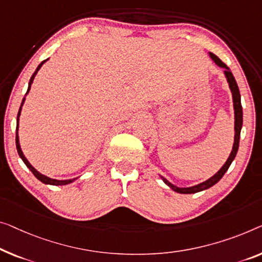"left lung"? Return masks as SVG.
I'll use <instances>...</instances> for the list:
<instances>
[{"label":"left lung","instance_id":"obj_1","mask_svg":"<svg viewBox=\"0 0 262 262\" xmlns=\"http://www.w3.org/2000/svg\"><path fill=\"white\" fill-rule=\"evenodd\" d=\"M209 56L219 66V67H221V68L225 69L224 73H225L226 80H227L228 85H229V89H231V92H232L233 107H234V120H235V121H234V130H235V134H234V143H233L232 151H231V154H229V156H228L227 161L225 162V165L221 167L220 170H219L216 174H214L212 178H209L208 180H206L204 182L199 183V185H195V186H192V187H178V186L173 185V183H171V182H169L166 178H163V177H161V175H160V177H161V179L163 180V182H165L167 186L170 187V188L173 189L174 192L180 193V194L198 193V192H201V190L208 189L212 186L215 185V183L220 181V179L224 177L226 171L228 170L229 166H231V163L233 162V160L235 159L236 153H237V149H239L240 133H241V128H243V106H241V95H240L239 87H237V83H236L235 79H234V76H233V74L231 72V69H229L227 66H226L224 62H222L216 55H214L213 53H209Z\"/></svg>","mask_w":262,"mask_h":262}]
</instances>
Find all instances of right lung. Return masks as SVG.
I'll return each instance as SVG.
<instances>
[{
  "label": "right lung",
  "mask_w": 262,
  "mask_h": 262,
  "mask_svg": "<svg viewBox=\"0 0 262 262\" xmlns=\"http://www.w3.org/2000/svg\"><path fill=\"white\" fill-rule=\"evenodd\" d=\"M47 61H48V58H47V60H45V61H42L41 63L37 66V68H36V70H35V72H34L33 75H31L30 80H29V84H28V91H27L26 95H27V94L29 93V91H30V87H31V83H33V81H34V79H35V76H36L37 72H38V70H40V68L42 67V64H43L45 62H47ZM25 101H26V97H23V100H22V103H21V107H19V109H18V113H17V120H16V148H17V153H18V155H19V158L22 159V161L25 162V165H26L27 167H28V168L30 169L31 173H33V174L35 175V178L38 179V180H40L41 182L46 183V185L62 186V185H68V183H72L73 181H75L77 178H75V179H70V180H56V179H52V178H48V177H46V175L41 174L40 171H37L36 169H35L34 167L30 165L28 160H27L26 156L23 155V151H22V149H21V146H19V140H18V120H19V115H21L22 106H23V103H25Z\"/></svg>",
  "instance_id": "right-lung-1"
}]
</instances>
